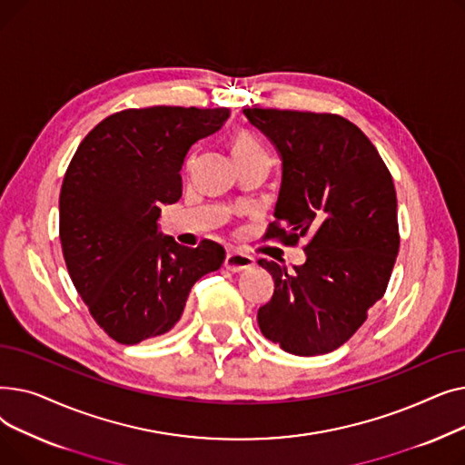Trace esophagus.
<instances>
[{"mask_svg": "<svg viewBox=\"0 0 465 465\" xmlns=\"http://www.w3.org/2000/svg\"><path fill=\"white\" fill-rule=\"evenodd\" d=\"M252 265H254V258L245 252H239V251H230L224 260V267L232 273H241L245 270H251Z\"/></svg>", "mask_w": 465, "mask_h": 465, "instance_id": "esophagus-1", "label": "esophagus"}]
</instances>
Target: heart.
Returning a JSON list of instances; mask_svg holds the SVG:
<instances>
[{
  "label": "heart",
  "instance_id": "obj_1",
  "mask_svg": "<svg viewBox=\"0 0 465 465\" xmlns=\"http://www.w3.org/2000/svg\"><path fill=\"white\" fill-rule=\"evenodd\" d=\"M230 146H232L233 158H239V156H245V154L262 151L260 144H258L249 134H237V135H233Z\"/></svg>",
  "mask_w": 465,
  "mask_h": 465
}]
</instances>
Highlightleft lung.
I'll return each mask as SVG.
<instances>
[{"mask_svg":"<svg viewBox=\"0 0 465 465\" xmlns=\"http://www.w3.org/2000/svg\"><path fill=\"white\" fill-rule=\"evenodd\" d=\"M282 160L275 223L265 239L298 245L305 263L288 272L258 260L275 281L258 309L262 333L298 356L339 349L384 296L400 251L392 175L373 143L339 114L242 109Z\"/></svg>","mask_w":465,"mask_h":465,"instance_id":"left-lung-1","label":"left lung"}]
</instances>
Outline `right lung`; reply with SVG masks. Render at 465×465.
Returning a JSON list of instances; mask_svg holds the SVG:
<instances>
[{
    "instance_id": "obj_1",
    "label": "right lung",
    "mask_w": 465,
    "mask_h": 465,
    "mask_svg": "<svg viewBox=\"0 0 465 465\" xmlns=\"http://www.w3.org/2000/svg\"><path fill=\"white\" fill-rule=\"evenodd\" d=\"M228 116L226 107L126 109L102 120L71 158L60 192L64 260L94 321L122 345L173 328L195 281L224 262L218 242L183 247L158 232V218L183 195L190 146Z\"/></svg>"
}]
</instances>
